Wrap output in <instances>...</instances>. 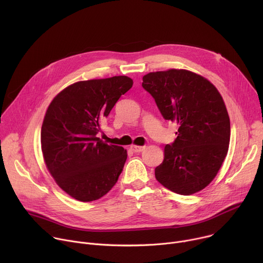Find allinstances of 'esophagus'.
Instances as JSON below:
<instances>
[{"label":"esophagus","instance_id":"1","mask_svg":"<svg viewBox=\"0 0 263 263\" xmlns=\"http://www.w3.org/2000/svg\"><path fill=\"white\" fill-rule=\"evenodd\" d=\"M145 146H136V145H133V146H131V149H132V151H134V152H143L144 150H145Z\"/></svg>","mask_w":263,"mask_h":263}]
</instances>
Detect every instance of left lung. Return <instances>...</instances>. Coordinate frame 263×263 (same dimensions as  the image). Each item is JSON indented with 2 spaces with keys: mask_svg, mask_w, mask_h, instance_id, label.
<instances>
[{
  "mask_svg": "<svg viewBox=\"0 0 263 263\" xmlns=\"http://www.w3.org/2000/svg\"><path fill=\"white\" fill-rule=\"evenodd\" d=\"M142 85L163 117L179 126L155 178L176 194H196L215 179L229 151L231 121L224 100L211 81L187 69L149 73Z\"/></svg>",
  "mask_w": 263,
  "mask_h": 263,
  "instance_id": "obj_1",
  "label": "left lung"
}]
</instances>
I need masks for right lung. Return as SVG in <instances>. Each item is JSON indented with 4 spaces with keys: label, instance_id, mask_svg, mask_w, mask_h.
Returning a JSON list of instances; mask_svg holds the SVG:
<instances>
[{
    "label": "right lung",
    "instance_id": "add662e5",
    "mask_svg": "<svg viewBox=\"0 0 263 263\" xmlns=\"http://www.w3.org/2000/svg\"><path fill=\"white\" fill-rule=\"evenodd\" d=\"M133 80L127 76L78 81L51 100L41 129L43 159L51 177L80 202L100 199L116 184L127 150L96 134Z\"/></svg>",
    "mask_w": 263,
    "mask_h": 263
}]
</instances>
